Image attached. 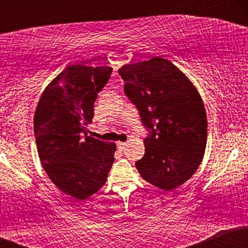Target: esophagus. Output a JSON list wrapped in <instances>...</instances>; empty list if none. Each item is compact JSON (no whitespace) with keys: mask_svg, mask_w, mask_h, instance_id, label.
<instances>
[{"mask_svg":"<svg viewBox=\"0 0 248 248\" xmlns=\"http://www.w3.org/2000/svg\"><path fill=\"white\" fill-rule=\"evenodd\" d=\"M126 147H127L126 142H118V148H120V149H124Z\"/></svg>","mask_w":248,"mask_h":248,"instance_id":"esophagus-1","label":"esophagus"}]
</instances>
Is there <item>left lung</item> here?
I'll use <instances>...</instances> for the list:
<instances>
[{
    "mask_svg": "<svg viewBox=\"0 0 248 248\" xmlns=\"http://www.w3.org/2000/svg\"><path fill=\"white\" fill-rule=\"evenodd\" d=\"M119 75L142 124L152 130L136 169L144 181L164 191L181 186L196 172L205 153L206 112L197 88L161 57L124 65Z\"/></svg>",
    "mask_w": 248,
    "mask_h": 248,
    "instance_id": "1",
    "label": "left lung"
}]
</instances>
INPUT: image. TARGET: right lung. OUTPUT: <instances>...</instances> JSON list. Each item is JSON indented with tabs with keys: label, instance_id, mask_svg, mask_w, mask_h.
<instances>
[{
	"label": "right lung",
	"instance_id": "1",
	"mask_svg": "<svg viewBox=\"0 0 248 248\" xmlns=\"http://www.w3.org/2000/svg\"><path fill=\"white\" fill-rule=\"evenodd\" d=\"M112 67L71 65L43 91L33 132L45 172L62 192L86 199L101 189L114 162V142L87 135L98 92L110 78Z\"/></svg>",
	"mask_w": 248,
	"mask_h": 248
}]
</instances>
